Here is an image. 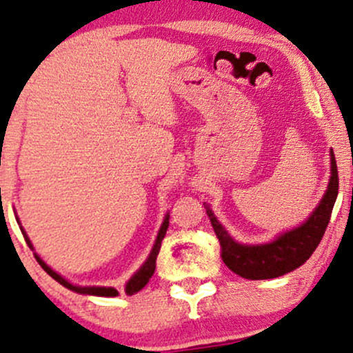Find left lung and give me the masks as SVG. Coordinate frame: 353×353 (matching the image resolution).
Wrapping results in <instances>:
<instances>
[{
	"label": "left lung",
	"mask_w": 353,
	"mask_h": 353,
	"mask_svg": "<svg viewBox=\"0 0 353 353\" xmlns=\"http://www.w3.org/2000/svg\"><path fill=\"white\" fill-rule=\"evenodd\" d=\"M336 194H339V169H336L335 156L332 152L330 184L319 208L312 212L307 223L278 236L273 243L258 246L236 243L218 223L211 209L206 208L212 230L219 239L221 258L224 265L248 280H268V278L281 276L296 270L312 256L313 251L320 245L328 221H330Z\"/></svg>",
	"instance_id": "obj_1"
}]
</instances>
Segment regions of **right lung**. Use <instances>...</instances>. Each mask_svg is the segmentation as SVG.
Masks as SVG:
<instances>
[{"label": "right lung", "instance_id": "obj_1", "mask_svg": "<svg viewBox=\"0 0 353 353\" xmlns=\"http://www.w3.org/2000/svg\"><path fill=\"white\" fill-rule=\"evenodd\" d=\"M168 228H169V218H165L164 223H162V226H161V231H159L157 239H156V245H154L152 251H150L149 258H147V261L144 263V265H142V268L139 270L137 273H135L134 276L130 278L129 283H127V286H125V293H127V295H134V293H137L139 290H142L147 283H149L150 276H152L154 271H156V259H157L159 250H161V243H162V239H164ZM25 239H26V243H28V245L32 246V243H30L28 236H25ZM34 258H37V261L40 263L41 268H43L46 273H48L50 276L53 278V280H57L58 283L63 285L65 288L72 290V292L82 293V295H95V296H117L119 295V292L115 288H105V286H75V285L68 283V281L65 280V278H61L60 274L55 273V271L50 268V266H46L45 263H43V259L38 258V256H34Z\"/></svg>", "mask_w": 353, "mask_h": 353}]
</instances>
